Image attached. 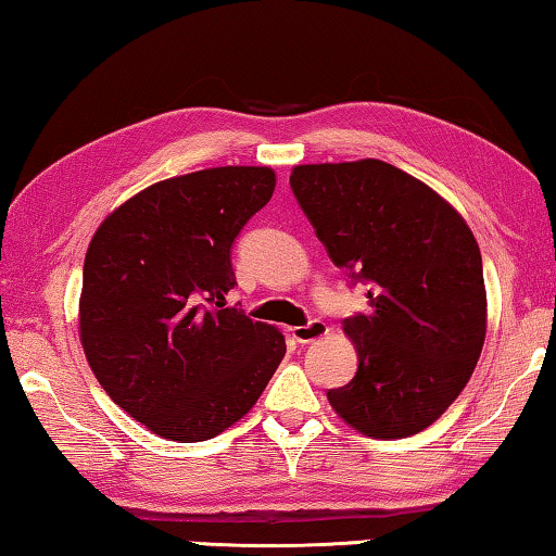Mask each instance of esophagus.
<instances>
[{"label":"esophagus","instance_id":"obj_1","mask_svg":"<svg viewBox=\"0 0 556 556\" xmlns=\"http://www.w3.org/2000/svg\"><path fill=\"white\" fill-rule=\"evenodd\" d=\"M327 325L323 323V319H313V323L305 325V327H293L290 329V334H293L295 342L300 344H313V342H319V339L327 337Z\"/></svg>","mask_w":556,"mask_h":556}]
</instances>
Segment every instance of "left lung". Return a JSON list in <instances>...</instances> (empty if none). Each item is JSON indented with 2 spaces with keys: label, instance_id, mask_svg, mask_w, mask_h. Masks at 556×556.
I'll return each instance as SVG.
<instances>
[{
  "label": "left lung",
  "instance_id": "8db88e82",
  "mask_svg": "<svg viewBox=\"0 0 556 556\" xmlns=\"http://www.w3.org/2000/svg\"><path fill=\"white\" fill-rule=\"evenodd\" d=\"M290 188L329 258L371 286V313L344 323L356 374L327 393L329 405L376 440L422 432L459 397L483 349L473 231L430 185L378 159L295 165Z\"/></svg>",
  "mask_w": 556,
  "mask_h": 556
}]
</instances>
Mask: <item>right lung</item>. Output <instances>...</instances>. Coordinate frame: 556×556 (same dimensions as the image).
Wrapping results in <instances>:
<instances>
[{
	"label": "right lung",
	"instance_id": "add662e5",
	"mask_svg": "<svg viewBox=\"0 0 556 556\" xmlns=\"http://www.w3.org/2000/svg\"><path fill=\"white\" fill-rule=\"evenodd\" d=\"M268 165L153 182L97 227L77 329L97 381L146 430L204 442L239 422L286 356V337L224 295L231 243L270 200Z\"/></svg>",
	"mask_w": 556,
	"mask_h": 556
}]
</instances>
